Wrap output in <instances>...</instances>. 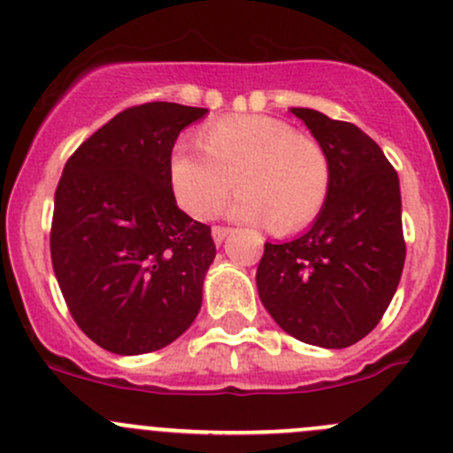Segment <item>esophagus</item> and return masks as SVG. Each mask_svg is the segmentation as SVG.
<instances>
[{
  "instance_id": "esophagus-1",
  "label": "esophagus",
  "mask_w": 453,
  "mask_h": 453,
  "mask_svg": "<svg viewBox=\"0 0 453 453\" xmlns=\"http://www.w3.org/2000/svg\"><path fill=\"white\" fill-rule=\"evenodd\" d=\"M230 227H223V226H214L212 227V239H214V243L217 245H221L223 241L227 239V234H230Z\"/></svg>"
}]
</instances>
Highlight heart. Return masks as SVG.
Listing matches in <instances>:
<instances>
[{
  "label": "heart",
  "mask_w": 453,
  "mask_h": 453,
  "mask_svg": "<svg viewBox=\"0 0 453 453\" xmlns=\"http://www.w3.org/2000/svg\"><path fill=\"white\" fill-rule=\"evenodd\" d=\"M201 146L180 140L168 157V184L177 205L195 219L230 205L239 221H267L276 232L309 226L331 193V162L318 140L269 116H230L201 131Z\"/></svg>",
  "instance_id": "1"
}]
</instances>
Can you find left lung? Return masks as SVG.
<instances>
[{
	"label": "left lung",
	"instance_id": "8db88e82",
	"mask_svg": "<svg viewBox=\"0 0 453 453\" xmlns=\"http://www.w3.org/2000/svg\"><path fill=\"white\" fill-rule=\"evenodd\" d=\"M331 162V193L304 234L265 243L260 303L304 344L346 349L386 313L405 263L399 177L359 127L294 107Z\"/></svg>",
	"mask_w": 453,
	"mask_h": 453
}]
</instances>
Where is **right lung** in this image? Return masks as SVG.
<instances>
[{
	"instance_id": "right-lung-1",
	"label": "right lung",
	"mask_w": 453,
	"mask_h": 453,
	"mask_svg": "<svg viewBox=\"0 0 453 453\" xmlns=\"http://www.w3.org/2000/svg\"><path fill=\"white\" fill-rule=\"evenodd\" d=\"M205 113L177 103L125 109L63 168L52 267L74 322L109 353L159 350L197 318L217 248L210 226L177 208L168 157Z\"/></svg>"
}]
</instances>
